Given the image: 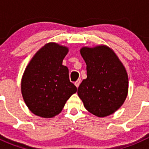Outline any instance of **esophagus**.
<instances>
[{"label":"esophagus","mask_w":149,"mask_h":149,"mask_svg":"<svg viewBox=\"0 0 149 149\" xmlns=\"http://www.w3.org/2000/svg\"><path fill=\"white\" fill-rule=\"evenodd\" d=\"M81 81V79H78V80L75 82V85H76V86L77 87V88L79 86V85H80Z\"/></svg>","instance_id":"1"}]
</instances>
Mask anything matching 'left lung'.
<instances>
[{
    "label": "left lung",
    "instance_id": "left-lung-1",
    "mask_svg": "<svg viewBox=\"0 0 149 149\" xmlns=\"http://www.w3.org/2000/svg\"><path fill=\"white\" fill-rule=\"evenodd\" d=\"M86 64L87 78L78 88L86 109L97 117H106L118 110L128 91V77L124 65L106 45L84 47L80 49Z\"/></svg>",
    "mask_w": 149,
    "mask_h": 149
}]
</instances>
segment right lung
I'll return each instance as SVG.
<instances>
[{
	"instance_id": "1",
	"label": "right lung",
	"mask_w": 149,
	"mask_h": 149,
	"mask_svg": "<svg viewBox=\"0 0 149 149\" xmlns=\"http://www.w3.org/2000/svg\"><path fill=\"white\" fill-rule=\"evenodd\" d=\"M68 48L49 42L39 49L26 66L22 79V94L29 110L45 118L61 113L67 100L77 91L69 80L63 60Z\"/></svg>"
}]
</instances>
